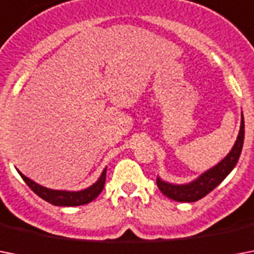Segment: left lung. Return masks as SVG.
<instances>
[{
    "mask_svg": "<svg viewBox=\"0 0 254 254\" xmlns=\"http://www.w3.org/2000/svg\"><path fill=\"white\" fill-rule=\"evenodd\" d=\"M243 143H244V119L241 115V127L236 143L232 147V150L229 151V154L220 163H217L215 167L201 174L200 177L189 185H171L157 178L158 189L162 191L163 195H166L173 200L187 201V203L199 200L220 185L227 178V175L232 171L233 167L236 166L237 161L240 158L241 150H243Z\"/></svg>",
    "mask_w": 254,
    "mask_h": 254,
    "instance_id": "1",
    "label": "left lung"
}]
</instances>
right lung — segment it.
<instances>
[{
	"instance_id": "right-lung-1",
	"label": "right lung",
	"mask_w": 254,
	"mask_h": 254,
	"mask_svg": "<svg viewBox=\"0 0 254 254\" xmlns=\"http://www.w3.org/2000/svg\"><path fill=\"white\" fill-rule=\"evenodd\" d=\"M19 173V171H18ZM22 179L26 182V185L37 193L38 196L42 197L43 200L49 201L54 205H62V207H75V205H83L91 203L93 199L99 196V193L103 191L104 185H105V177H107V169L104 170L99 181L95 185L91 186L89 189H85L83 191H58V190L46 189L43 186H39L38 183L33 182L23 174L19 173Z\"/></svg>"
}]
</instances>
